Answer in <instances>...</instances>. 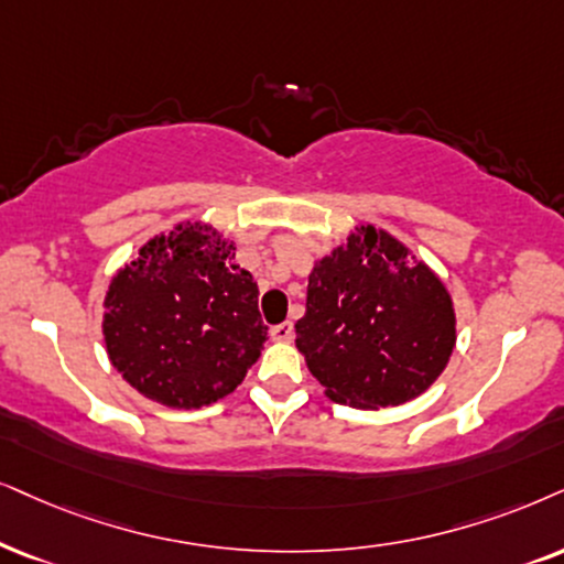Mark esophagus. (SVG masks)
<instances>
[{"instance_id": "esophagus-1", "label": "esophagus", "mask_w": 564, "mask_h": 564, "mask_svg": "<svg viewBox=\"0 0 564 564\" xmlns=\"http://www.w3.org/2000/svg\"><path fill=\"white\" fill-rule=\"evenodd\" d=\"M270 338H273V340H283V344H286V340L294 338V325H291V323L273 325V327H270Z\"/></svg>"}]
</instances>
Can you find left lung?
I'll return each instance as SVG.
<instances>
[{"label": "left lung", "mask_w": 564, "mask_h": 564, "mask_svg": "<svg viewBox=\"0 0 564 564\" xmlns=\"http://www.w3.org/2000/svg\"><path fill=\"white\" fill-rule=\"evenodd\" d=\"M296 348L335 403L384 409L422 395L455 348L445 283L372 224L315 262Z\"/></svg>", "instance_id": "obj_1"}]
</instances>
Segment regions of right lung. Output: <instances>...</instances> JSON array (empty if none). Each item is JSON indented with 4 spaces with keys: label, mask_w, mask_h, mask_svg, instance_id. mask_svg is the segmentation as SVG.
Masks as SVG:
<instances>
[{
    "label": "right lung",
    "mask_w": 564,
    "mask_h": 564,
    "mask_svg": "<svg viewBox=\"0 0 564 564\" xmlns=\"http://www.w3.org/2000/svg\"><path fill=\"white\" fill-rule=\"evenodd\" d=\"M234 252L213 226L187 220L148 239L111 278L106 351L140 395L203 409L234 393L260 359L268 340L260 291Z\"/></svg>",
    "instance_id": "1"
}]
</instances>
